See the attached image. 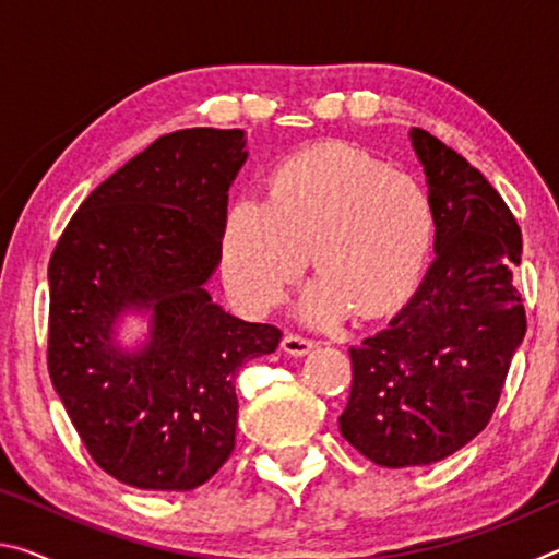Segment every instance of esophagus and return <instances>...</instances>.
<instances>
[{
  "label": "esophagus",
  "instance_id": "1",
  "mask_svg": "<svg viewBox=\"0 0 559 559\" xmlns=\"http://www.w3.org/2000/svg\"><path fill=\"white\" fill-rule=\"evenodd\" d=\"M281 347H283V353L296 355V357H302V355H308L310 349L316 347V343H313V340L302 337V335H293V333H288L286 337L281 340Z\"/></svg>",
  "mask_w": 559,
  "mask_h": 559
}]
</instances>
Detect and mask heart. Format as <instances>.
<instances>
[{"mask_svg": "<svg viewBox=\"0 0 559 559\" xmlns=\"http://www.w3.org/2000/svg\"><path fill=\"white\" fill-rule=\"evenodd\" d=\"M431 239V202L412 177L357 150L316 147L278 169L271 197H236L222 234V278L243 313L261 316L286 298L316 246L320 273L298 316L330 328L355 308L377 316L402 306Z\"/></svg>", "mask_w": 559, "mask_h": 559, "instance_id": "b5f03b06", "label": "heart"}]
</instances>
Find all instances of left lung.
Segmentation results:
<instances>
[{
    "instance_id": "1",
    "label": "left lung",
    "mask_w": 559,
    "mask_h": 559,
    "mask_svg": "<svg viewBox=\"0 0 559 559\" xmlns=\"http://www.w3.org/2000/svg\"><path fill=\"white\" fill-rule=\"evenodd\" d=\"M409 140L427 175L437 259L390 328L349 347L353 390L337 419L384 468L429 466L478 437L525 337L515 216L439 138L412 128Z\"/></svg>"
}]
</instances>
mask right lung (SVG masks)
<instances>
[{
    "instance_id": "1",
    "label": "right lung",
    "mask_w": 559,
    "mask_h": 559,
    "mask_svg": "<svg viewBox=\"0 0 559 559\" xmlns=\"http://www.w3.org/2000/svg\"><path fill=\"white\" fill-rule=\"evenodd\" d=\"M246 132L187 128L98 185L49 263V374L98 466L143 490H192L231 456L234 382L281 330L214 302L229 187ZM126 314L148 335L122 348Z\"/></svg>"
}]
</instances>
